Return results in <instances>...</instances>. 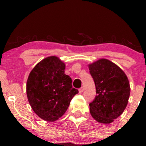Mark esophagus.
Masks as SVG:
<instances>
[{
    "label": "esophagus",
    "instance_id": "1",
    "mask_svg": "<svg viewBox=\"0 0 146 146\" xmlns=\"http://www.w3.org/2000/svg\"><path fill=\"white\" fill-rule=\"evenodd\" d=\"M83 91H84V88H83V87H81V88H80V89H79V93H82Z\"/></svg>",
    "mask_w": 146,
    "mask_h": 146
}]
</instances>
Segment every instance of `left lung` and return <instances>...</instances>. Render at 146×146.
Masks as SVG:
<instances>
[{
  "mask_svg": "<svg viewBox=\"0 0 146 146\" xmlns=\"http://www.w3.org/2000/svg\"><path fill=\"white\" fill-rule=\"evenodd\" d=\"M94 80L97 95L90 103V113L99 123H111L123 113L130 94V82L121 68L101 58L88 64Z\"/></svg>",
  "mask_w": 146,
  "mask_h": 146,
  "instance_id": "left-lung-1",
  "label": "left lung"
}]
</instances>
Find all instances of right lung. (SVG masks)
I'll return each instance as SVG.
<instances>
[{
  "instance_id": "1",
  "label": "right lung",
  "mask_w": 146,
  "mask_h": 146,
  "mask_svg": "<svg viewBox=\"0 0 146 146\" xmlns=\"http://www.w3.org/2000/svg\"><path fill=\"white\" fill-rule=\"evenodd\" d=\"M65 67L58 57L48 56L37 64L28 77V101L33 112L46 121L53 122L62 116L78 93L72 86L71 78L64 74Z\"/></svg>"
}]
</instances>
